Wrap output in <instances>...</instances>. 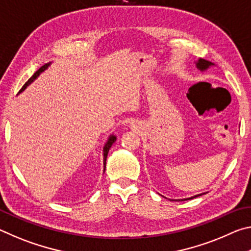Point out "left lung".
<instances>
[{"mask_svg":"<svg viewBox=\"0 0 251 251\" xmlns=\"http://www.w3.org/2000/svg\"><path fill=\"white\" fill-rule=\"evenodd\" d=\"M195 64H196V67H197V70H199L201 72H207V70L208 69H210V67H212L214 66L215 64L214 63H211V62H209V61H206V59H203V58H199L197 62H195ZM201 195H203V194H199V195H196V196H193V197H190V198H185V199H177V201H186V199H192V198H194V197H198V196H201Z\"/></svg>","mask_w":251,"mask_h":251,"instance_id":"8db88e82","label":"left lung"}]
</instances>
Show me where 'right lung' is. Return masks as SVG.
<instances>
[{
	"mask_svg": "<svg viewBox=\"0 0 251 251\" xmlns=\"http://www.w3.org/2000/svg\"><path fill=\"white\" fill-rule=\"evenodd\" d=\"M52 63L53 62H50V63H46L45 65H43L42 67H40L39 70H37L35 73H34L33 75H32V77L29 78L26 83H25L24 85H23V87L21 88V91L19 92V94H21V93H22L23 91H25V88H26L28 85H31L34 80H35L37 77H39V76L43 73V72H45L46 70L49 69V67L52 65ZM116 139H117V137L114 134H110L109 136H108V138H107V141H106V143H105V145H104V147H103V156H104V159H103V164H104V172H105V168H106V158H107V154H108V151H109V148L112 147V145L114 143L116 142Z\"/></svg>",
	"mask_w": 251,
	"mask_h": 251,
	"instance_id": "1",
	"label": "right lung"
}]
</instances>
